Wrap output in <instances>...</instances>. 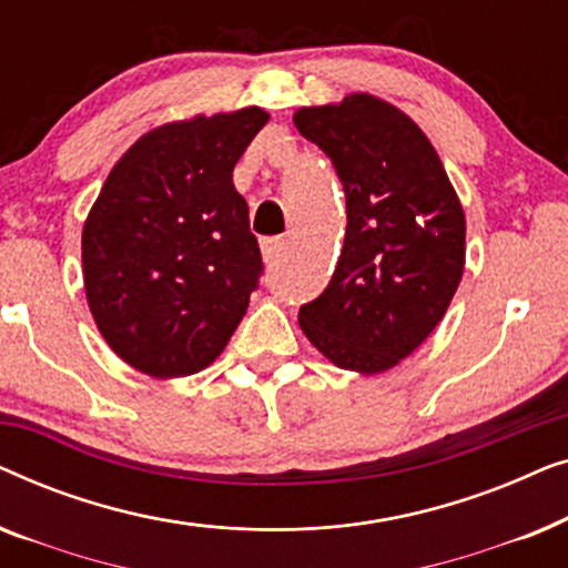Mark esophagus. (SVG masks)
Wrapping results in <instances>:
<instances>
[{
    "mask_svg": "<svg viewBox=\"0 0 568 568\" xmlns=\"http://www.w3.org/2000/svg\"><path fill=\"white\" fill-rule=\"evenodd\" d=\"M286 251V240L284 237H263L261 240V253L266 263H276L282 258V253Z\"/></svg>",
    "mask_w": 568,
    "mask_h": 568,
    "instance_id": "1",
    "label": "esophagus"
}]
</instances>
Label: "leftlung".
Wrapping results in <instances>:
<instances>
[{"label":"left lung","instance_id":"obj_1","mask_svg":"<svg viewBox=\"0 0 568 568\" xmlns=\"http://www.w3.org/2000/svg\"><path fill=\"white\" fill-rule=\"evenodd\" d=\"M346 193V237L328 286L300 307L325 359L359 375L393 369L424 344L465 268V212L414 119L369 92L294 113Z\"/></svg>","mask_w":568,"mask_h":568}]
</instances>
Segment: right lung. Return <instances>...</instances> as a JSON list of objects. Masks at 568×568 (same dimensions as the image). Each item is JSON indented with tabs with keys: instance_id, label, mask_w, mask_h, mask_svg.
Segmentation results:
<instances>
[{
	"instance_id": "obj_1",
	"label": "right lung",
	"mask_w": 568,
	"mask_h": 568,
	"mask_svg": "<svg viewBox=\"0 0 568 568\" xmlns=\"http://www.w3.org/2000/svg\"><path fill=\"white\" fill-rule=\"evenodd\" d=\"M266 121L251 105L146 131L84 220L90 313L105 344L144 375H196L243 321L263 263L232 170Z\"/></svg>"
}]
</instances>
